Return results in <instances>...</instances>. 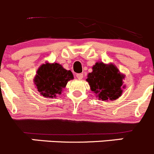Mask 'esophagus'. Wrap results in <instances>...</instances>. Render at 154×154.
Instances as JSON below:
<instances>
[{
  "mask_svg": "<svg viewBox=\"0 0 154 154\" xmlns=\"http://www.w3.org/2000/svg\"><path fill=\"white\" fill-rule=\"evenodd\" d=\"M76 76H77V79H79V80H81V79L83 78V77H84V76H83V74H77Z\"/></svg>",
  "mask_w": 154,
  "mask_h": 154,
  "instance_id": "esophagus-1",
  "label": "esophagus"
}]
</instances>
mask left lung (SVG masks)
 Instances as JSON below:
<instances>
[{"label": "left lung", "instance_id": "left-lung-1", "mask_svg": "<svg viewBox=\"0 0 154 154\" xmlns=\"http://www.w3.org/2000/svg\"><path fill=\"white\" fill-rule=\"evenodd\" d=\"M125 76L113 64H105L97 62L93 67V72L87 76V81L92 91L97 97L103 100H115L122 93V80Z\"/></svg>", "mask_w": 154, "mask_h": 154}]
</instances>
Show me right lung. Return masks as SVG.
Returning a JSON list of instances; mask_svg holds the SVG:
<instances>
[{
    "label": "right lung",
    "instance_id": "right-lung-1",
    "mask_svg": "<svg viewBox=\"0 0 154 154\" xmlns=\"http://www.w3.org/2000/svg\"><path fill=\"white\" fill-rule=\"evenodd\" d=\"M74 79L72 72L63 68L57 63L42 64L34 79L38 91L43 97L54 98L61 94L67 82Z\"/></svg>",
    "mask_w": 154,
    "mask_h": 154
}]
</instances>
